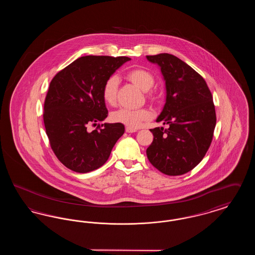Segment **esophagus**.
Returning <instances> with one entry per match:
<instances>
[{
  "label": "esophagus",
  "mask_w": 255,
  "mask_h": 255,
  "mask_svg": "<svg viewBox=\"0 0 255 255\" xmlns=\"http://www.w3.org/2000/svg\"><path fill=\"white\" fill-rule=\"evenodd\" d=\"M125 131H126L127 133H134V132H136V129L131 128V127H126V128H125Z\"/></svg>",
  "instance_id": "34e87169"
}]
</instances>
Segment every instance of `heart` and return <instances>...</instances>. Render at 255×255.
Here are the masks:
<instances>
[{
	"label": "heart",
	"instance_id": "obj_1",
	"mask_svg": "<svg viewBox=\"0 0 255 255\" xmlns=\"http://www.w3.org/2000/svg\"><path fill=\"white\" fill-rule=\"evenodd\" d=\"M127 78L137 86L140 90L147 92L155 84V77L152 73L144 69H133L127 73ZM120 84V78L117 75H111L105 81L102 87V97L104 101L109 104L114 105L117 99L118 87ZM154 98L153 96H150ZM151 117V112L148 109H122L118 110L111 115L112 122L121 123L127 127L136 128L140 123L148 120Z\"/></svg>",
	"mask_w": 255,
	"mask_h": 255
}]
</instances>
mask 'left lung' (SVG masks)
<instances>
[{
  "label": "left lung",
  "mask_w": 255,
  "mask_h": 255,
  "mask_svg": "<svg viewBox=\"0 0 255 255\" xmlns=\"http://www.w3.org/2000/svg\"><path fill=\"white\" fill-rule=\"evenodd\" d=\"M157 64L165 82V104L157 122L169 125L151 129L154 139L146 150L154 167L179 176L197 166L212 141L215 107L205 79L180 58L159 53L146 56Z\"/></svg>",
  "instance_id": "obj_1"
}]
</instances>
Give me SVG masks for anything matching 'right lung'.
Listing matches in <instances>:
<instances>
[{
  "label": "right lung",
  "instance_id": "obj_1",
  "mask_svg": "<svg viewBox=\"0 0 255 255\" xmlns=\"http://www.w3.org/2000/svg\"><path fill=\"white\" fill-rule=\"evenodd\" d=\"M126 56H82L57 73L49 84L44 104V124L49 143L61 162L77 173L102 166L124 133L121 123H104L108 116L102 87L124 63Z\"/></svg>",
  "mask_w": 255,
  "mask_h": 255
}]
</instances>
